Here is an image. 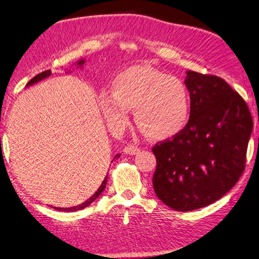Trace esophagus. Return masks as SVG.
<instances>
[{
    "instance_id": "esophagus-1",
    "label": "esophagus",
    "mask_w": 259,
    "mask_h": 259,
    "mask_svg": "<svg viewBox=\"0 0 259 259\" xmlns=\"http://www.w3.org/2000/svg\"><path fill=\"white\" fill-rule=\"evenodd\" d=\"M139 150L140 149L134 145H126L123 149V152L126 155H135V154H138Z\"/></svg>"
}]
</instances>
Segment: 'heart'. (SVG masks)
Wrapping results in <instances>:
<instances>
[{
	"instance_id": "1",
	"label": "heart",
	"mask_w": 259,
	"mask_h": 259,
	"mask_svg": "<svg viewBox=\"0 0 259 259\" xmlns=\"http://www.w3.org/2000/svg\"><path fill=\"white\" fill-rule=\"evenodd\" d=\"M103 116L120 131L134 110L136 124L148 138L170 139L186 128L190 117V95L180 79L147 65H134L116 74L112 93L100 95Z\"/></svg>"
}]
</instances>
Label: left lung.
I'll use <instances>...</instances> for the list:
<instances>
[{
  "label": "left lung",
  "mask_w": 259,
  "mask_h": 259,
  "mask_svg": "<svg viewBox=\"0 0 259 259\" xmlns=\"http://www.w3.org/2000/svg\"><path fill=\"white\" fill-rule=\"evenodd\" d=\"M190 117L180 134L153 147L155 194L179 211L205 207L223 197L244 170L252 119L227 81L188 70Z\"/></svg>",
  "instance_id": "1"
}]
</instances>
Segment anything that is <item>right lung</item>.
<instances>
[{
    "instance_id": "add662e5",
    "label": "right lung",
    "mask_w": 259,
    "mask_h": 259,
    "mask_svg": "<svg viewBox=\"0 0 259 259\" xmlns=\"http://www.w3.org/2000/svg\"><path fill=\"white\" fill-rule=\"evenodd\" d=\"M84 62H86V61H84L83 59H81V60H79V61H77L76 62V65H77V68H82L83 67V64H84ZM52 74V72H51V70H46V71H44V72H41V73H39V74H37V76H35L34 78L31 79V80L28 82L27 84H26V87H29V86H31V84H34V83H37V82H39L40 80H43V79H45V78H48V77H50ZM120 157V155L119 154H116L115 156H114V158H119ZM113 158V159H114ZM106 182H107V177H105L104 178V180H103V182L101 183V186H100V188H98V189L96 190V192L95 194H94L91 198L89 199H87L86 201H83L82 204H80V205H78V206H73V207H67V208H61V207H53V208H55V209H58V210H61V211H74V210H80V209H83V208H86L87 206H89L91 205L94 200H95L98 196H100L102 192H103V190L105 189V186H106Z\"/></svg>"
}]
</instances>
